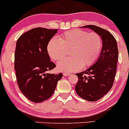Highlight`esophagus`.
Segmentation results:
<instances>
[{
  "mask_svg": "<svg viewBox=\"0 0 129 129\" xmlns=\"http://www.w3.org/2000/svg\"><path fill=\"white\" fill-rule=\"evenodd\" d=\"M63 74L64 76H68L70 74V73H63Z\"/></svg>",
  "mask_w": 129,
  "mask_h": 129,
  "instance_id": "1",
  "label": "esophagus"
}]
</instances>
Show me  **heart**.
Returning <instances> with one entry per match:
<instances>
[{"label": "heart", "mask_w": 129, "mask_h": 129, "mask_svg": "<svg viewBox=\"0 0 129 129\" xmlns=\"http://www.w3.org/2000/svg\"><path fill=\"white\" fill-rule=\"evenodd\" d=\"M102 47L101 37L96 32L88 33L80 29H73L63 33L60 38L53 37L49 41L47 51L50 58L59 60L70 51L71 58L58 62L60 70L73 72L86 68L96 61Z\"/></svg>", "instance_id": "obj_1"}]
</instances>
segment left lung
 Here are the masks:
<instances>
[{
    "mask_svg": "<svg viewBox=\"0 0 129 129\" xmlns=\"http://www.w3.org/2000/svg\"><path fill=\"white\" fill-rule=\"evenodd\" d=\"M82 27L94 30L103 42L96 62L86 70L76 74L79 79L75 86L77 94L85 100L95 102L106 95L114 84L118 58L117 43L114 37L106 29L94 25Z\"/></svg>",
    "mask_w": 129,
    "mask_h": 129,
    "instance_id": "8db88e82",
    "label": "left lung"
}]
</instances>
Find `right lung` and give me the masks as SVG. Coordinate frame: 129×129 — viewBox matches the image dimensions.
Returning a JSON list of instances; mask_svg holds the SVG:
<instances>
[{"mask_svg":"<svg viewBox=\"0 0 129 129\" xmlns=\"http://www.w3.org/2000/svg\"><path fill=\"white\" fill-rule=\"evenodd\" d=\"M58 29L36 27L19 37L15 50L14 69L18 86L34 103H41L53 94L62 73H47L56 67L50 61L47 45Z\"/></svg>","mask_w":129,"mask_h":129,"instance_id":"add662e5","label":"right lung"}]
</instances>
